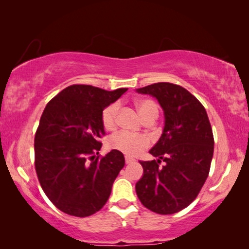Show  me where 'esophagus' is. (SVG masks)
<instances>
[{"mask_svg":"<svg viewBox=\"0 0 249 249\" xmlns=\"http://www.w3.org/2000/svg\"><path fill=\"white\" fill-rule=\"evenodd\" d=\"M134 161H135L134 158L129 157V156H127V155L125 156V162H126V163H132V162H134Z\"/></svg>","mask_w":249,"mask_h":249,"instance_id":"1","label":"esophagus"}]
</instances>
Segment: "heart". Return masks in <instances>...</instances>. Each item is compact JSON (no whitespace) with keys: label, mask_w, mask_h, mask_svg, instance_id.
Masks as SVG:
<instances>
[{"label":"heart","mask_w":249,"mask_h":249,"mask_svg":"<svg viewBox=\"0 0 249 249\" xmlns=\"http://www.w3.org/2000/svg\"><path fill=\"white\" fill-rule=\"evenodd\" d=\"M137 104L138 111L144 121L156 117L157 119L159 114V108L157 103L153 100L142 99L140 100ZM120 103L114 102L107 105L102 111L101 114V121L104 128L108 130L113 129L117 123V115H119ZM150 145V140L146 135L142 134H132L125 130H121L114 135H112L108 140V146L112 149L120 150L122 153H125L130 156L140 155L142 150H145Z\"/></svg>","instance_id":"b5f03b06"}]
</instances>
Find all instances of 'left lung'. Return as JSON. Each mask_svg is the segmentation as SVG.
<instances>
[{"label":"left lung","mask_w":249,"mask_h":249,"mask_svg":"<svg viewBox=\"0 0 249 249\" xmlns=\"http://www.w3.org/2000/svg\"><path fill=\"white\" fill-rule=\"evenodd\" d=\"M158 100L165 128L149 153L158 160L140 161L144 176L136 183L142 204L158 214H174L190 205L208 178L214 137L203 105L184 88L158 82L141 89ZM165 164L160 166L161 160Z\"/></svg>","instance_id":"left-lung-1"}]
</instances>
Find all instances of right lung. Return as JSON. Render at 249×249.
<instances>
[{
  "instance_id": "right-lung-1",
  "label": "right lung",
  "mask_w": 249,
  "mask_h": 249,
  "mask_svg": "<svg viewBox=\"0 0 249 249\" xmlns=\"http://www.w3.org/2000/svg\"><path fill=\"white\" fill-rule=\"evenodd\" d=\"M126 91L72 84L46 105L35 134V169L45 195L64 213L90 216L108 200L125 159L116 149L99 155L101 114Z\"/></svg>"
}]
</instances>
